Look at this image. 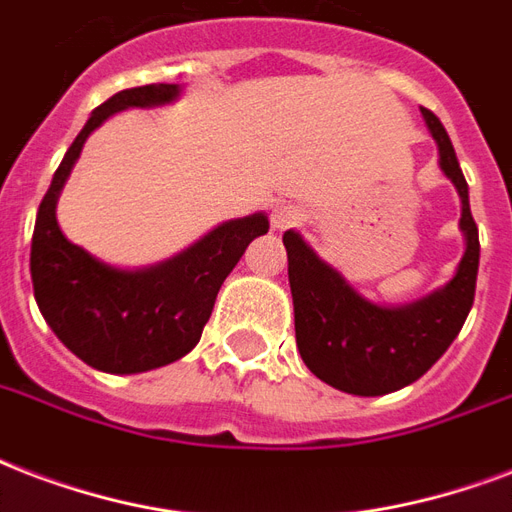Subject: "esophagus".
<instances>
[{"label": "esophagus", "instance_id": "esophagus-1", "mask_svg": "<svg viewBox=\"0 0 512 512\" xmlns=\"http://www.w3.org/2000/svg\"><path fill=\"white\" fill-rule=\"evenodd\" d=\"M296 224H301L299 208H293V205H285V202L275 205V211H272V227H275L277 232L296 227Z\"/></svg>", "mask_w": 512, "mask_h": 512}]
</instances>
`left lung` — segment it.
Listing matches in <instances>:
<instances>
[{"instance_id": "left-lung-1", "label": "left lung", "mask_w": 512, "mask_h": 512, "mask_svg": "<svg viewBox=\"0 0 512 512\" xmlns=\"http://www.w3.org/2000/svg\"><path fill=\"white\" fill-rule=\"evenodd\" d=\"M422 117L438 144L441 170L462 200L465 256L449 283L403 307H382L360 296L299 232L283 235L301 360L318 379L350 395H387L417 382L449 350L473 307L481 243L467 181L441 120L430 109H422Z\"/></svg>"}]
</instances>
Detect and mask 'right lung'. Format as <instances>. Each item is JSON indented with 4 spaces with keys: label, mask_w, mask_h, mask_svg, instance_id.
Listing matches in <instances>:
<instances>
[{
    "label": "right lung",
    "mask_w": 512,
    "mask_h": 512,
    "mask_svg": "<svg viewBox=\"0 0 512 512\" xmlns=\"http://www.w3.org/2000/svg\"><path fill=\"white\" fill-rule=\"evenodd\" d=\"M178 93V85L160 82L120 90L98 106L55 170L34 224L31 283L39 312L79 360L106 374H141L194 350L221 283L253 237L269 232L264 213L224 221L178 256L146 269H117L66 240L55 205L87 136L122 109L170 104Z\"/></svg>",
    "instance_id": "1"
}]
</instances>
